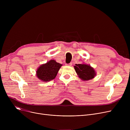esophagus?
<instances>
[{"instance_id":"1","label":"esophagus","mask_w":130,"mask_h":130,"mask_svg":"<svg viewBox=\"0 0 130 130\" xmlns=\"http://www.w3.org/2000/svg\"><path fill=\"white\" fill-rule=\"evenodd\" d=\"M66 65H67V66H72V63H69V64H66Z\"/></svg>"}]
</instances>
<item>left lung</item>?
<instances>
[{"mask_svg":"<svg viewBox=\"0 0 130 130\" xmlns=\"http://www.w3.org/2000/svg\"><path fill=\"white\" fill-rule=\"evenodd\" d=\"M74 69L78 76L83 80L92 79L96 75V72L93 68L85 64H75Z\"/></svg>","mask_w":130,"mask_h":130,"instance_id":"obj_1","label":"left lung"}]
</instances>
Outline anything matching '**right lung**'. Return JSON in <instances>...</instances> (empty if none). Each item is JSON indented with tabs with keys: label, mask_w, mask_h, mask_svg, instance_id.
<instances>
[{
	"label": "right lung",
	"mask_w": 130,
	"mask_h": 130,
	"mask_svg": "<svg viewBox=\"0 0 130 130\" xmlns=\"http://www.w3.org/2000/svg\"><path fill=\"white\" fill-rule=\"evenodd\" d=\"M62 65L51 59L46 64L40 65L36 71L38 79L43 82H48L54 79Z\"/></svg>",
	"instance_id": "right-lung-1"
}]
</instances>
